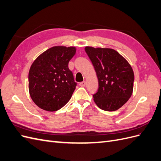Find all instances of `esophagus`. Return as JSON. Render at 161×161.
Wrapping results in <instances>:
<instances>
[{
    "mask_svg": "<svg viewBox=\"0 0 161 161\" xmlns=\"http://www.w3.org/2000/svg\"><path fill=\"white\" fill-rule=\"evenodd\" d=\"M79 85H80V86H85L86 85V82H85V81H82V82H80Z\"/></svg>",
    "mask_w": 161,
    "mask_h": 161,
    "instance_id": "obj_1",
    "label": "esophagus"
}]
</instances>
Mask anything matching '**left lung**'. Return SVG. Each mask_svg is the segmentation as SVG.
I'll list each match as a JSON object with an SVG mask.
<instances>
[{"label":"left lung","instance_id":"left-lung-1","mask_svg":"<svg viewBox=\"0 0 161 161\" xmlns=\"http://www.w3.org/2000/svg\"><path fill=\"white\" fill-rule=\"evenodd\" d=\"M85 50L98 78L99 88L92 95L95 103L105 111L119 109L132 94L134 75L131 66L113 49L87 46Z\"/></svg>","mask_w":161,"mask_h":161}]
</instances>
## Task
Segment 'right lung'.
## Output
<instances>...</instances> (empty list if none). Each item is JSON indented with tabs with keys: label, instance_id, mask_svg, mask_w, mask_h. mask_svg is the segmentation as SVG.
<instances>
[{
	"label": "right lung",
	"instance_id": "obj_1",
	"mask_svg": "<svg viewBox=\"0 0 161 161\" xmlns=\"http://www.w3.org/2000/svg\"><path fill=\"white\" fill-rule=\"evenodd\" d=\"M75 53V47L54 46L33 62L29 72V91L39 108L54 111L69 101L77 85L69 68Z\"/></svg>",
	"mask_w": 161,
	"mask_h": 161
}]
</instances>
